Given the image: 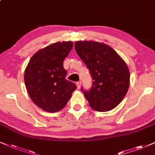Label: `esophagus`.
<instances>
[{
    "label": "esophagus",
    "mask_w": 155,
    "mask_h": 155,
    "mask_svg": "<svg viewBox=\"0 0 155 155\" xmlns=\"http://www.w3.org/2000/svg\"><path fill=\"white\" fill-rule=\"evenodd\" d=\"M76 85H77V87H78V89H80L81 87V82L80 81V82H78L77 83H76Z\"/></svg>",
    "instance_id": "34e87169"
}]
</instances>
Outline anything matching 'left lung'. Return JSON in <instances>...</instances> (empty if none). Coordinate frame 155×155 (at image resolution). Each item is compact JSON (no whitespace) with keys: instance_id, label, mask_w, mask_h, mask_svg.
<instances>
[{"instance_id":"1","label":"left lung","mask_w":155,"mask_h":155,"mask_svg":"<svg viewBox=\"0 0 155 155\" xmlns=\"http://www.w3.org/2000/svg\"><path fill=\"white\" fill-rule=\"evenodd\" d=\"M74 48L93 78L91 91L83 92L90 106L101 112L114 109L123 100L129 87L130 72L127 63L104 43L77 41Z\"/></svg>"}]
</instances>
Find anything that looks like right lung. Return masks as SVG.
<instances>
[{
  "mask_svg": "<svg viewBox=\"0 0 155 155\" xmlns=\"http://www.w3.org/2000/svg\"><path fill=\"white\" fill-rule=\"evenodd\" d=\"M73 47L72 41H58L39 49L24 71L26 91L34 104L46 112L62 110L77 88L65 79L63 61Z\"/></svg>",
  "mask_w": 155,
  "mask_h": 155,
  "instance_id": "obj_1",
  "label": "right lung"
}]
</instances>
